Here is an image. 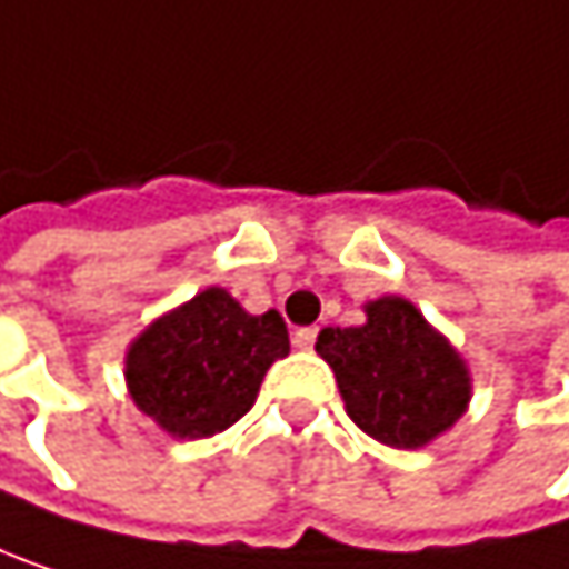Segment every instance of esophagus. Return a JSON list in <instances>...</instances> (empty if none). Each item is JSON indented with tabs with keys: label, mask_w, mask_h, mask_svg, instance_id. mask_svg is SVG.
Returning a JSON list of instances; mask_svg holds the SVG:
<instances>
[{
	"label": "esophagus",
	"mask_w": 569,
	"mask_h": 569,
	"mask_svg": "<svg viewBox=\"0 0 569 569\" xmlns=\"http://www.w3.org/2000/svg\"><path fill=\"white\" fill-rule=\"evenodd\" d=\"M315 338H318V328H298V331L291 335L295 348H301V351H311V348H315Z\"/></svg>",
	"instance_id": "esophagus-1"
}]
</instances>
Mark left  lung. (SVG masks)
I'll return each mask as SVG.
<instances>
[{"label":"left lung","instance_id":"obj_1","mask_svg":"<svg viewBox=\"0 0 569 569\" xmlns=\"http://www.w3.org/2000/svg\"><path fill=\"white\" fill-rule=\"evenodd\" d=\"M315 351L335 371L348 418L398 450L447 433L473 398L460 351L401 295L368 301L358 328H325Z\"/></svg>","mask_w":569,"mask_h":569}]
</instances>
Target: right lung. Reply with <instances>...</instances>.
<instances>
[{"label": "right lung", "mask_w": 569, "mask_h": 569, "mask_svg": "<svg viewBox=\"0 0 569 569\" xmlns=\"http://www.w3.org/2000/svg\"><path fill=\"white\" fill-rule=\"evenodd\" d=\"M291 351L278 311L251 315L211 284L158 315L126 351V388L144 418L174 440L241 421L268 375Z\"/></svg>", "instance_id": "obj_1"}]
</instances>
